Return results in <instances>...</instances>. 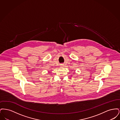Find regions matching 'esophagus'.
Here are the masks:
<instances>
[{"instance_id": "1", "label": "esophagus", "mask_w": 120, "mask_h": 120, "mask_svg": "<svg viewBox=\"0 0 120 120\" xmlns=\"http://www.w3.org/2000/svg\"><path fill=\"white\" fill-rule=\"evenodd\" d=\"M61 66H62V67H63V66H64L63 64H61Z\"/></svg>"}]
</instances>
